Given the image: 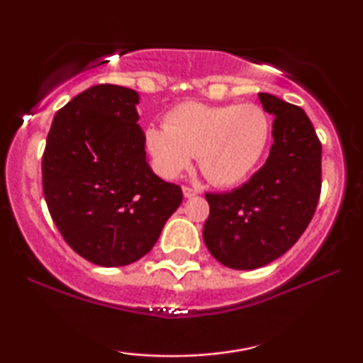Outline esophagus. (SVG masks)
Masks as SVG:
<instances>
[{"mask_svg":"<svg viewBox=\"0 0 363 363\" xmlns=\"http://www.w3.org/2000/svg\"><path fill=\"white\" fill-rule=\"evenodd\" d=\"M200 190H196V188H191V186H183V195L186 198H191V196H196Z\"/></svg>","mask_w":363,"mask_h":363,"instance_id":"34e87169","label":"esophagus"}]
</instances>
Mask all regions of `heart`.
Listing matches in <instances>:
<instances>
[{
  "instance_id": "b5f03b06",
  "label": "heart",
  "mask_w": 363,
  "mask_h": 363,
  "mask_svg": "<svg viewBox=\"0 0 363 363\" xmlns=\"http://www.w3.org/2000/svg\"><path fill=\"white\" fill-rule=\"evenodd\" d=\"M165 125L148 128L145 135L157 172L177 178L198 155L201 172L220 186L245 180L259 163L271 135L269 117L256 104L185 102L168 112Z\"/></svg>"
}]
</instances>
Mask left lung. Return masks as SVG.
<instances>
[{
	"instance_id": "1",
	"label": "left lung",
	"mask_w": 363,
	"mask_h": 363,
	"mask_svg": "<svg viewBox=\"0 0 363 363\" xmlns=\"http://www.w3.org/2000/svg\"><path fill=\"white\" fill-rule=\"evenodd\" d=\"M259 101L276 117L266 163L236 190L205 195V245L221 264L240 271L269 264L296 245L322 188V143L307 113L266 92Z\"/></svg>"
}]
</instances>
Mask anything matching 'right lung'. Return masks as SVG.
Masks as SVG:
<instances>
[{
  "mask_svg": "<svg viewBox=\"0 0 363 363\" xmlns=\"http://www.w3.org/2000/svg\"><path fill=\"white\" fill-rule=\"evenodd\" d=\"M138 94L99 84L59 108L43 153V191L64 241L94 264L145 256L183 200L152 172Z\"/></svg>",
  "mask_w": 363,
  "mask_h": 363,
  "instance_id": "right-lung-1",
  "label": "right lung"
}]
</instances>
